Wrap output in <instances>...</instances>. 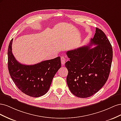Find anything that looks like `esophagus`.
I'll list each match as a JSON object with an SVG mask.
<instances>
[{
  "instance_id": "1",
  "label": "esophagus",
  "mask_w": 121,
  "mask_h": 121,
  "mask_svg": "<svg viewBox=\"0 0 121 121\" xmlns=\"http://www.w3.org/2000/svg\"><path fill=\"white\" fill-rule=\"evenodd\" d=\"M65 61H66V59H65V58L64 56H61V64L64 65L65 63Z\"/></svg>"
}]
</instances>
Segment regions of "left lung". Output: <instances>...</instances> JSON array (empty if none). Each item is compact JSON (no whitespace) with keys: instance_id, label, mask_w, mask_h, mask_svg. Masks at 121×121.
I'll list each match as a JSON object with an SVG mask.
<instances>
[{"instance_id":"obj_1","label":"left lung","mask_w":121,"mask_h":121,"mask_svg":"<svg viewBox=\"0 0 121 121\" xmlns=\"http://www.w3.org/2000/svg\"><path fill=\"white\" fill-rule=\"evenodd\" d=\"M92 44L96 46L91 49ZM66 53L69 58L65 64L68 70L67 82L71 92L80 98L98 92L107 81L112 60L111 44L104 32L96 28L89 44Z\"/></svg>"}]
</instances>
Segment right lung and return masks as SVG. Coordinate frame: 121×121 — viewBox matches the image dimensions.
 <instances>
[{
	"instance_id": "right-lung-1",
	"label": "right lung",
	"mask_w": 121,
	"mask_h": 121,
	"mask_svg": "<svg viewBox=\"0 0 121 121\" xmlns=\"http://www.w3.org/2000/svg\"><path fill=\"white\" fill-rule=\"evenodd\" d=\"M11 40L8 48V69L14 83L22 92L34 97L41 96L48 91L52 79L61 67L60 56L33 65L19 63L12 53Z\"/></svg>"
}]
</instances>
